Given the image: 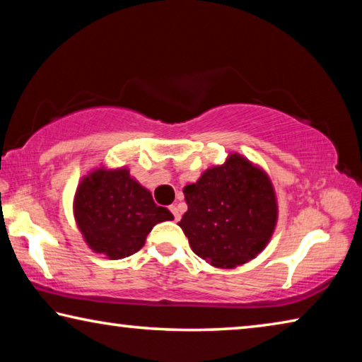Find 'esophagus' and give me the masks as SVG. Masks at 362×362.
<instances>
[{
	"label": "esophagus",
	"instance_id": "esophagus-1",
	"mask_svg": "<svg viewBox=\"0 0 362 362\" xmlns=\"http://www.w3.org/2000/svg\"><path fill=\"white\" fill-rule=\"evenodd\" d=\"M169 211L174 214V218H175V220H180V211H179V207H177L175 204H173V206H169Z\"/></svg>",
	"mask_w": 362,
	"mask_h": 362
}]
</instances>
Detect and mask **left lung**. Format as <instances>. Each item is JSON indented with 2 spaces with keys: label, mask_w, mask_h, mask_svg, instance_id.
Instances as JSON below:
<instances>
[{
  "label": "left lung",
  "mask_w": 362,
  "mask_h": 362,
  "mask_svg": "<svg viewBox=\"0 0 362 362\" xmlns=\"http://www.w3.org/2000/svg\"><path fill=\"white\" fill-rule=\"evenodd\" d=\"M188 211L179 222L189 247L217 268H236L267 247L278 222L273 183L262 168L231 153L183 188Z\"/></svg>",
  "instance_id": "8db88e82"
}]
</instances>
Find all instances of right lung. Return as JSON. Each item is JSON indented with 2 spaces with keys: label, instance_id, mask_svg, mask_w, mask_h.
I'll list each match as a JSON object with an SVG mask.
<instances>
[{
  "label": "right lung",
  "instance_id": "1",
  "mask_svg": "<svg viewBox=\"0 0 362 362\" xmlns=\"http://www.w3.org/2000/svg\"><path fill=\"white\" fill-rule=\"evenodd\" d=\"M73 216L86 244L110 260L136 254L153 226L174 220L166 207L155 204L129 169L105 166L90 170L79 182Z\"/></svg>",
  "mask_w": 362,
  "mask_h": 362
}]
</instances>
